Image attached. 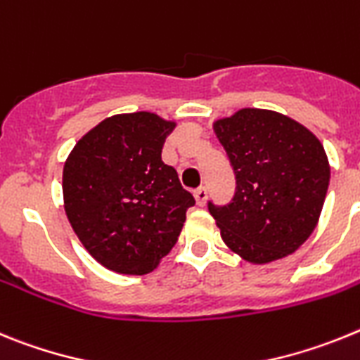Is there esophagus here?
Masks as SVG:
<instances>
[{
	"label": "esophagus",
	"mask_w": 360,
	"mask_h": 360,
	"mask_svg": "<svg viewBox=\"0 0 360 360\" xmlns=\"http://www.w3.org/2000/svg\"><path fill=\"white\" fill-rule=\"evenodd\" d=\"M193 198H195V202L199 206H202L206 202V198H208V192H206L205 186H199V188L193 190Z\"/></svg>",
	"instance_id": "esophagus-1"
}]
</instances>
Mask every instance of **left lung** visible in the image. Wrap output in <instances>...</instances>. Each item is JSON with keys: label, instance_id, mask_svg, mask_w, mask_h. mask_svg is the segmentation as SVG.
Returning <instances> with one entry per match:
<instances>
[{"label": "left lung", "instance_id": "8db88e82", "mask_svg": "<svg viewBox=\"0 0 360 360\" xmlns=\"http://www.w3.org/2000/svg\"><path fill=\"white\" fill-rule=\"evenodd\" d=\"M214 132L237 179L230 205H208L224 245L252 264L293 254L323 212L330 184L324 146L304 124L264 108L221 117Z\"/></svg>", "mask_w": 360, "mask_h": 360}]
</instances>
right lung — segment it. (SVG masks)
<instances>
[{
  "instance_id": "add662e5",
  "label": "right lung",
  "mask_w": 360,
  "mask_h": 360,
  "mask_svg": "<svg viewBox=\"0 0 360 360\" xmlns=\"http://www.w3.org/2000/svg\"><path fill=\"white\" fill-rule=\"evenodd\" d=\"M176 121L152 112L115 114L81 137L63 167L72 230L99 264L146 275L177 243L195 205L161 159Z\"/></svg>"
}]
</instances>
